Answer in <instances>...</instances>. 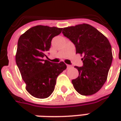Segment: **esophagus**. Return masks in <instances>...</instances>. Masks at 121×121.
<instances>
[{
  "instance_id": "34e87169",
  "label": "esophagus",
  "mask_w": 121,
  "mask_h": 121,
  "mask_svg": "<svg viewBox=\"0 0 121 121\" xmlns=\"http://www.w3.org/2000/svg\"><path fill=\"white\" fill-rule=\"evenodd\" d=\"M67 69H71L73 67V66L70 65H67Z\"/></svg>"
}]
</instances>
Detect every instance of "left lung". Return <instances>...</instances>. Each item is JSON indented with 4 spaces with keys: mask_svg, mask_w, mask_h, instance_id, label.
Wrapping results in <instances>:
<instances>
[{
    "mask_svg": "<svg viewBox=\"0 0 121 121\" xmlns=\"http://www.w3.org/2000/svg\"><path fill=\"white\" fill-rule=\"evenodd\" d=\"M63 34L75 46L76 53L83 54V67H77L79 76L72 80L74 88L83 95L100 90L107 79L112 61V48L107 38L89 24L63 28Z\"/></svg>",
    "mask_w": 121,
    "mask_h": 121,
    "instance_id": "8db88e82",
    "label": "left lung"
}]
</instances>
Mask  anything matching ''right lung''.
<instances>
[{
  "label": "right lung",
  "instance_id": "obj_1",
  "mask_svg": "<svg viewBox=\"0 0 121 121\" xmlns=\"http://www.w3.org/2000/svg\"><path fill=\"white\" fill-rule=\"evenodd\" d=\"M62 28L37 26L31 27L19 37L15 56L17 67L26 90L37 98H46L54 90L56 78L67 65L44 60L54 37L59 35Z\"/></svg>",
  "mask_w": 121,
  "mask_h": 121
}]
</instances>
